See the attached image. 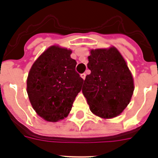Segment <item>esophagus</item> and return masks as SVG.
Returning a JSON list of instances; mask_svg holds the SVG:
<instances>
[{"mask_svg": "<svg viewBox=\"0 0 158 158\" xmlns=\"http://www.w3.org/2000/svg\"><path fill=\"white\" fill-rule=\"evenodd\" d=\"M81 77L82 79H84V80H85V79L86 74L85 73H81Z\"/></svg>", "mask_w": 158, "mask_h": 158, "instance_id": "1", "label": "esophagus"}]
</instances>
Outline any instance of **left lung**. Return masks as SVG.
I'll use <instances>...</instances> for the list:
<instances>
[{
    "label": "left lung",
    "instance_id": "8db88e82",
    "mask_svg": "<svg viewBox=\"0 0 158 158\" xmlns=\"http://www.w3.org/2000/svg\"><path fill=\"white\" fill-rule=\"evenodd\" d=\"M90 53L88 68L91 73L86 76L82 93L93 114L104 118L117 116L133 95L131 71L115 47L92 50Z\"/></svg>",
    "mask_w": 158,
    "mask_h": 158
}]
</instances>
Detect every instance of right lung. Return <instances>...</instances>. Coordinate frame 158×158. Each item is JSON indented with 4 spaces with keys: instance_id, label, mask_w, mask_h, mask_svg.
Wrapping results in <instances>:
<instances>
[{
    "instance_id": "1",
    "label": "right lung",
    "mask_w": 158,
    "mask_h": 158,
    "mask_svg": "<svg viewBox=\"0 0 158 158\" xmlns=\"http://www.w3.org/2000/svg\"><path fill=\"white\" fill-rule=\"evenodd\" d=\"M72 51L52 46L44 51L30 69L27 92L38 115L49 122L68 115L81 90L84 80L76 71Z\"/></svg>"
}]
</instances>
